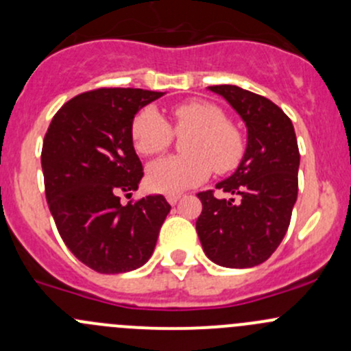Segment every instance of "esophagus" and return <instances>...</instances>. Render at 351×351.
Instances as JSON below:
<instances>
[{"label": "esophagus", "instance_id": "34e87169", "mask_svg": "<svg viewBox=\"0 0 351 351\" xmlns=\"http://www.w3.org/2000/svg\"><path fill=\"white\" fill-rule=\"evenodd\" d=\"M182 198V195L180 193H169V195H166V200L169 202V205H176V202Z\"/></svg>", "mask_w": 351, "mask_h": 351}]
</instances>
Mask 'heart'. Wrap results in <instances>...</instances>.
<instances>
[{
    "mask_svg": "<svg viewBox=\"0 0 351 351\" xmlns=\"http://www.w3.org/2000/svg\"><path fill=\"white\" fill-rule=\"evenodd\" d=\"M173 119L176 134H190L183 144L186 156H171L149 166L147 183L154 192L180 193L205 182L212 168L228 173L239 165L243 136L221 108L207 101H186L173 108ZM132 141L139 154H159L171 144V125L158 108L146 107L134 117Z\"/></svg>",
    "mask_w": 351,
    "mask_h": 351,
    "instance_id": "heart-1",
    "label": "heart"
}]
</instances>
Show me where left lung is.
Here are the masks:
<instances>
[{"instance_id":"left-lung-1","label":"left lung","mask_w":351,"mask_h":351,"mask_svg":"<svg viewBox=\"0 0 351 351\" xmlns=\"http://www.w3.org/2000/svg\"><path fill=\"white\" fill-rule=\"evenodd\" d=\"M246 125V149L236 171L198 193L197 232L207 258L219 267L251 268L271 256L284 239L297 200L300 154L295 130L274 101L234 84L208 86Z\"/></svg>"}]
</instances>
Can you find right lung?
<instances>
[{
  "label": "right lung",
  "mask_w": 351,
  "mask_h": 351,
  "mask_svg": "<svg viewBox=\"0 0 351 351\" xmlns=\"http://www.w3.org/2000/svg\"><path fill=\"white\" fill-rule=\"evenodd\" d=\"M161 91L101 88L77 95L52 119L42 146L45 197L71 253L98 274H125L153 254L171 205L162 195L120 204L139 189L132 120Z\"/></svg>",
  "instance_id": "right-lung-1"
}]
</instances>
